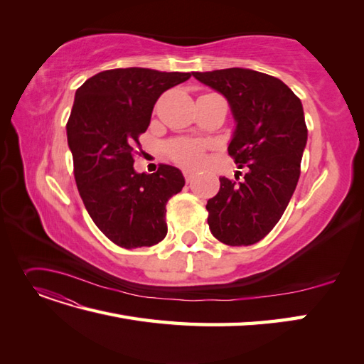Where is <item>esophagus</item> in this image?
I'll use <instances>...</instances> for the list:
<instances>
[{"label":"esophagus","mask_w":364,"mask_h":364,"mask_svg":"<svg viewBox=\"0 0 364 364\" xmlns=\"http://www.w3.org/2000/svg\"><path fill=\"white\" fill-rule=\"evenodd\" d=\"M183 176L186 182H191L194 179V171L193 170H183Z\"/></svg>","instance_id":"obj_1"}]
</instances>
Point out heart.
Listing matches in <instances>:
<instances>
[{
  "mask_svg": "<svg viewBox=\"0 0 364 364\" xmlns=\"http://www.w3.org/2000/svg\"><path fill=\"white\" fill-rule=\"evenodd\" d=\"M168 156L183 167H196L202 159L203 146L194 139H176L167 147Z\"/></svg>",
  "mask_w": 364,
  "mask_h": 364,
  "instance_id": "heart-1",
  "label": "heart"
}]
</instances>
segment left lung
Listing matches in <instances>:
<instances>
[{
    "label": "left lung",
    "instance_id": "1",
    "mask_svg": "<svg viewBox=\"0 0 364 364\" xmlns=\"http://www.w3.org/2000/svg\"><path fill=\"white\" fill-rule=\"evenodd\" d=\"M193 75L228 100L235 119L228 151L247 167L241 182L220 178L206 203L209 229L225 245H253L279 222L299 181L308 138L302 103L282 80L253 70Z\"/></svg>",
    "mask_w": 364,
    "mask_h": 364
}]
</instances>
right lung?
Returning <instances> with one entry per match:
<instances>
[{"label": "right lung", "mask_w": 364, "mask_h": 364, "mask_svg": "<svg viewBox=\"0 0 364 364\" xmlns=\"http://www.w3.org/2000/svg\"><path fill=\"white\" fill-rule=\"evenodd\" d=\"M190 77L117 68L92 75L75 91L67 136L77 188L97 228L121 247L153 246L167 235L165 206L183 188V174L171 165L136 173L134 151L159 95Z\"/></svg>", "instance_id": "1"}]
</instances>
